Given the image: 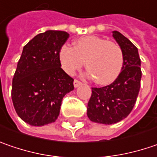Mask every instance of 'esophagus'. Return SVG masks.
Returning <instances> with one entry per match:
<instances>
[{
    "mask_svg": "<svg viewBox=\"0 0 157 157\" xmlns=\"http://www.w3.org/2000/svg\"><path fill=\"white\" fill-rule=\"evenodd\" d=\"M81 85H82V82L80 81H78V80H75L74 81V86H75V88H77V87Z\"/></svg>",
    "mask_w": 157,
    "mask_h": 157,
    "instance_id": "obj_1",
    "label": "esophagus"
}]
</instances>
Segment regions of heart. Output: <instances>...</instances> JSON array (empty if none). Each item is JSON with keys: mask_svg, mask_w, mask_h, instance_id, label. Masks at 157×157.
I'll list each match as a JSON object with an SVG mask.
<instances>
[{"mask_svg": "<svg viewBox=\"0 0 157 157\" xmlns=\"http://www.w3.org/2000/svg\"><path fill=\"white\" fill-rule=\"evenodd\" d=\"M62 68L73 75L84 65L87 75L97 83L105 85L114 82L124 65L123 51L119 44L98 36H83L74 41V47L63 45L59 51Z\"/></svg>", "mask_w": 157, "mask_h": 157, "instance_id": "obj_1", "label": "heart"}]
</instances>
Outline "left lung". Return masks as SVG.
<instances>
[{
    "label": "left lung",
    "instance_id": "obj_1",
    "mask_svg": "<svg viewBox=\"0 0 157 157\" xmlns=\"http://www.w3.org/2000/svg\"><path fill=\"white\" fill-rule=\"evenodd\" d=\"M113 37L123 51L122 71L110 85L92 88L87 108V115L92 122L105 125L115 124L132 112L140 91L141 78L137 47L119 31H113Z\"/></svg>",
    "mask_w": 157,
    "mask_h": 157
}]
</instances>
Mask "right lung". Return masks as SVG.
<instances>
[{
  "mask_svg": "<svg viewBox=\"0 0 157 157\" xmlns=\"http://www.w3.org/2000/svg\"><path fill=\"white\" fill-rule=\"evenodd\" d=\"M69 37L46 31L24 45L12 81L11 98L17 115L29 125L54 122L62 99L74 90V79L60 67L59 51Z\"/></svg>",
  "mask_w": 157,
  "mask_h": 157,
  "instance_id": "right-lung-1",
  "label": "right lung"
}]
</instances>
